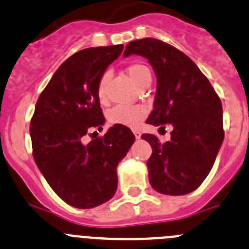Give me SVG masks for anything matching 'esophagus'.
<instances>
[{"label": "esophagus", "mask_w": 249, "mask_h": 249, "mask_svg": "<svg viewBox=\"0 0 249 249\" xmlns=\"http://www.w3.org/2000/svg\"><path fill=\"white\" fill-rule=\"evenodd\" d=\"M133 135H135V137L137 138V140H140L141 138V132L137 131V129H135V131H133Z\"/></svg>", "instance_id": "esophagus-1"}]
</instances>
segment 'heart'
I'll use <instances>...</instances> for the list:
<instances>
[{
	"instance_id": "heart-1",
	"label": "heart",
	"mask_w": 249,
	"mask_h": 249,
	"mask_svg": "<svg viewBox=\"0 0 249 249\" xmlns=\"http://www.w3.org/2000/svg\"><path fill=\"white\" fill-rule=\"evenodd\" d=\"M127 73L136 85H143L146 81H151V71L142 63H132L127 67ZM108 72L102 74L97 86L98 98L103 101L106 98V89L108 82ZM146 107L140 105H117L108 112V121L112 124H122L126 127H136L146 117Z\"/></svg>"
}]
</instances>
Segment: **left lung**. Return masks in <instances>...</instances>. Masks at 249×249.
Wrapping results in <instances>:
<instances>
[{"mask_svg": "<svg viewBox=\"0 0 249 249\" xmlns=\"http://www.w3.org/2000/svg\"><path fill=\"white\" fill-rule=\"evenodd\" d=\"M148 59L157 91L146 123L172 124L171 140L142 138L152 147L147 160L149 183L157 192L182 196L197 190L212 169L224 138L222 103L208 78L188 56L156 38L129 42L123 56Z\"/></svg>", "mask_w": 249, "mask_h": 249, "instance_id": "left-lung-1", "label": "left lung"}]
</instances>
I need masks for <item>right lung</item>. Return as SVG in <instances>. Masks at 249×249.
I'll use <instances>...</instances> for the list:
<instances>
[{"instance_id":"right-lung-1","label":"right lung","mask_w":249,"mask_h":249,"mask_svg":"<svg viewBox=\"0 0 249 249\" xmlns=\"http://www.w3.org/2000/svg\"><path fill=\"white\" fill-rule=\"evenodd\" d=\"M122 50L123 45H116L72 54L39 94L31 120L37 167L59 198L76 208H93L113 197L117 164L135 142V135L122 124L89 143L83 141L105 124L97 86Z\"/></svg>"}]
</instances>
